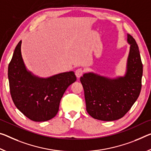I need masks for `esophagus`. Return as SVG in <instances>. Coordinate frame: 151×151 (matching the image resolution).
Masks as SVG:
<instances>
[{"label": "esophagus", "instance_id": "esophagus-1", "mask_svg": "<svg viewBox=\"0 0 151 151\" xmlns=\"http://www.w3.org/2000/svg\"><path fill=\"white\" fill-rule=\"evenodd\" d=\"M83 73H84V71H83L82 68H78L77 70L75 71V75L76 76V77L80 78L81 76L83 75Z\"/></svg>", "mask_w": 151, "mask_h": 151}]
</instances>
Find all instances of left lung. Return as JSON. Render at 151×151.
I'll use <instances>...</instances> for the list:
<instances>
[{
  "label": "left lung",
  "instance_id": "obj_1",
  "mask_svg": "<svg viewBox=\"0 0 151 151\" xmlns=\"http://www.w3.org/2000/svg\"><path fill=\"white\" fill-rule=\"evenodd\" d=\"M127 42L130 47L124 76L110 78L88 73L80 78L86 109L93 118L102 121L120 119L139 96L143 71L140 54L135 40L130 34H127Z\"/></svg>",
  "mask_w": 151,
  "mask_h": 151
}]
</instances>
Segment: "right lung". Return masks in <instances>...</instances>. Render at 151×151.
Masks as SVG:
<instances>
[{
	"mask_svg": "<svg viewBox=\"0 0 151 151\" xmlns=\"http://www.w3.org/2000/svg\"><path fill=\"white\" fill-rule=\"evenodd\" d=\"M21 41L8 67L12 99L21 113L31 120L45 122L56 116L66 88L75 82L73 71L40 78L26 68L21 56Z\"/></svg>",
	"mask_w": 151,
	"mask_h": 151,
	"instance_id": "obj_1",
	"label": "right lung"
}]
</instances>
